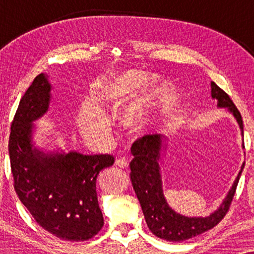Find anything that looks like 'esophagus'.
I'll use <instances>...</instances> for the list:
<instances>
[{
  "mask_svg": "<svg viewBox=\"0 0 254 254\" xmlns=\"http://www.w3.org/2000/svg\"><path fill=\"white\" fill-rule=\"evenodd\" d=\"M116 165L120 169H126V168H128V161L126 158H119V159H117Z\"/></svg>",
  "mask_w": 254,
  "mask_h": 254,
  "instance_id": "obj_1",
  "label": "esophagus"
}]
</instances>
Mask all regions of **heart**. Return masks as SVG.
I'll return each instance as SVG.
<instances>
[{
    "label": "heart",
    "instance_id": "1",
    "mask_svg": "<svg viewBox=\"0 0 254 254\" xmlns=\"http://www.w3.org/2000/svg\"><path fill=\"white\" fill-rule=\"evenodd\" d=\"M162 92L161 79L156 76L147 77L142 71H126L99 83L96 88L95 102L83 103L77 111L81 133L89 140L106 141L110 135V124L105 112L117 111L127 101L120 112L121 124L130 133H140L148 126Z\"/></svg>",
    "mask_w": 254,
    "mask_h": 254
}]
</instances>
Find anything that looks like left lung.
Segmentation results:
<instances>
[{"mask_svg":"<svg viewBox=\"0 0 254 254\" xmlns=\"http://www.w3.org/2000/svg\"><path fill=\"white\" fill-rule=\"evenodd\" d=\"M211 98L217 99L218 107H225L236 118L243 135V119L235 104L223 90L211 82ZM164 147L161 134L144 135L131 145L134 158L130 162V180L141 203L145 222L150 231L168 242H183L210 230L228 213L235 195L244 164L239 171L227 197L214 213L207 217H187L176 213L166 202L162 189L159 159Z\"/></svg>","mask_w":254,"mask_h":254,"instance_id":"8db88e82","label":"left lung"}]
</instances>
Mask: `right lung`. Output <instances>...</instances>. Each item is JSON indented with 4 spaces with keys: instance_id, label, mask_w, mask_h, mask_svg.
<instances>
[{
    "instance_id": "add662e5",
    "label": "right lung",
    "mask_w": 254,
    "mask_h": 254,
    "mask_svg": "<svg viewBox=\"0 0 254 254\" xmlns=\"http://www.w3.org/2000/svg\"><path fill=\"white\" fill-rule=\"evenodd\" d=\"M51 90L47 75H38L16 111L9 136L13 187L41 228L62 241H88L104 225L97 177L113 165L114 157L77 151L45 152L34 147L32 123L48 111Z\"/></svg>"
}]
</instances>
